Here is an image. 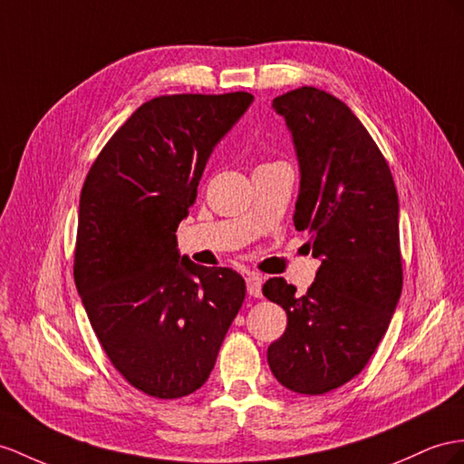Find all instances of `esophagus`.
Wrapping results in <instances>:
<instances>
[{
    "label": "esophagus",
    "instance_id": "esophagus-1",
    "mask_svg": "<svg viewBox=\"0 0 464 464\" xmlns=\"http://www.w3.org/2000/svg\"><path fill=\"white\" fill-rule=\"evenodd\" d=\"M246 292L248 295H253V298H260L263 295V276L258 275H248L246 276Z\"/></svg>",
    "mask_w": 464,
    "mask_h": 464
}]
</instances>
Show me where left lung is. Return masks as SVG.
Masks as SVG:
<instances>
[{"instance_id":"1","label":"left lung","mask_w":464,"mask_h":464,"mask_svg":"<svg viewBox=\"0 0 464 464\" xmlns=\"http://www.w3.org/2000/svg\"><path fill=\"white\" fill-rule=\"evenodd\" d=\"M300 164L294 225L310 231L319 266L304 295L284 278L263 294L288 325L266 353L282 386L325 394L359 374L384 337L401 294L400 204L394 178L345 103L312 86L272 100Z\"/></svg>"}]
</instances>
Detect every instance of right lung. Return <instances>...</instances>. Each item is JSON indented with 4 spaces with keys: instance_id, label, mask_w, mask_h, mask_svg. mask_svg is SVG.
Listing matches in <instances>:
<instances>
[{
    "instance_id": "right-lung-1",
    "label": "right lung",
    "mask_w": 464,
    "mask_h": 464,
    "mask_svg": "<svg viewBox=\"0 0 464 464\" xmlns=\"http://www.w3.org/2000/svg\"><path fill=\"white\" fill-rule=\"evenodd\" d=\"M246 92L154 98L115 130L80 196L74 280L93 334L129 384L160 400L206 384L245 300L233 268L196 265L176 229Z\"/></svg>"
}]
</instances>
